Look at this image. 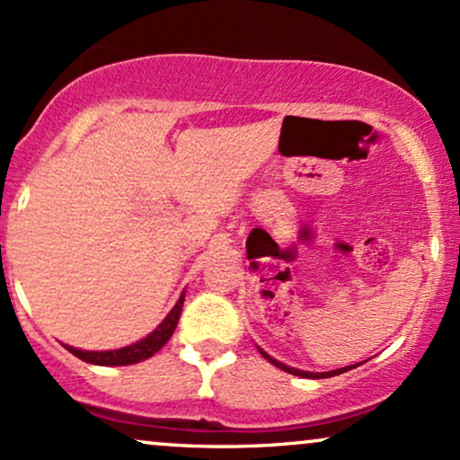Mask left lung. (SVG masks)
<instances>
[{
	"instance_id": "obj_1",
	"label": "left lung",
	"mask_w": 460,
	"mask_h": 460,
	"mask_svg": "<svg viewBox=\"0 0 460 460\" xmlns=\"http://www.w3.org/2000/svg\"><path fill=\"white\" fill-rule=\"evenodd\" d=\"M260 352H261L263 358H268V361L272 363V366H277L279 369H283V372H288V374H294V376H303V378H329V376H337V374L348 372V369H352V367L358 366V363H355V366H346V367H340V369H332V372H305V369L289 367V366H285V363L277 361V358H272L270 355H268V352H263L261 348H260Z\"/></svg>"
}]
</instances>
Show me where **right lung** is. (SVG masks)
<instances>
[{
  "instance_id": "right-lung-1",
  "label": "right lung",
  "mask_w": 460,
  "mask_h": 460,
  "mask_svg": "<svg viewBox=\"0 0 460 460\" xmlns=\"http://www.w3.org/2000/svg\"><path fill=\"white\" fill-rule=\"evenodd\" d=\"M183 300H186V289L181 292V296H179L175 307L168 311L166 318H164L160 324L149 332V335L142 337L140 341H134V344L116 348V350H79V348H73V346H65V348L68 352H73L77 358H82V361L93 363V366H134V363H140L145 361V358L155 355V352L160 350L168 340H171L172 332L177 329L179 315H181Z\"/></svg>"
}]
</instances>
